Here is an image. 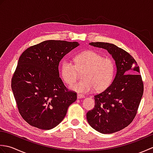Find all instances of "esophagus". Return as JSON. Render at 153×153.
<instances>
[{
    "label": "esophagus",
    "mask_w": 153,
    "mask_h": 153,
    "mask_svg": "<svg viewBox=\"0 0 153 153\" xmlns=\"http://www.w3.org/2000/svg\"><path fill=\"white\" fill-rule=\"evenodd\" d=\"M77 99H78L85 98V96H84L83 95H82V94H77Z\"/></svg>",
    "instance_id": "34e87169"
}]
</instances>
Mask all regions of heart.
<instances>
[{"instance_id": "1", "label": "heart", "mask_w": 153, "mask_h": 153, "mask_svg": "<svg viewBox=\"0 0 153 153\" xmlns=\"http://www.w3.org/2000/svg\"><path fill=\"white\" fill-rule=\"evenodd\" d=\"M82 72V82L71 86L70 89L79 93H89L94 89L99 93L111 85L114 78L116 66L111 58L103 57L94 51L76 54L74 64L68 60H64L60 64L61 77L69 85L76 83L78 73Z\"/></svg>"}]
</instances>
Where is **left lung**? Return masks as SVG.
<instances>
[{"mask_svg": "<svg viewBox=\"0 0 153 153\" xmlns=\"http://www.w3.org/2000/svg\"><path fill=\"white\" fill-rule=\"evenodd\" d=\"M89 45L107 50L115 60L117 71L111 85L95 95V105L87 113V120L97 131L112 134L134 120L143 94V82L137 62L128 52L108 43Z\"/></svg>", "mask_w": 153, "mask_h": 153, "instance_id": "obj_1", "label": "left lung"}]
</instances>
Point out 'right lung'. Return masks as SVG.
Segmentation results:
<instances>
[{
    "label": "right lung",
    "instance_id": "right-lung-1",
    "mask_svg": "<svg viewBox=\"0 0 153 153\" xmlns=\"http://www.w3.org/2000/svg\"><path fill=\"white\" fill-rule=\"evenodd\" d=\"M77 42L48 40L27 48L19 58L12 78V90L20 115L41 129L58 126L77 93L68 90L59 77L61 59Z\"/></svg>",
    "mask_w": 153,
    "mask_h": 153
}]
</instances>
